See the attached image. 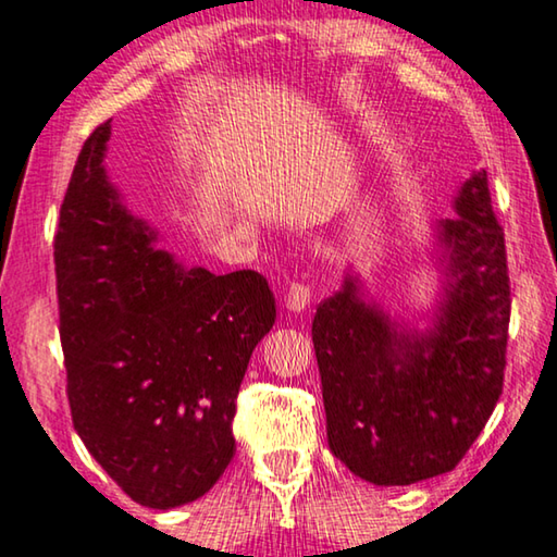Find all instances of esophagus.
<instances>
[{
  "instance_id": "1",
  "label": "esophagus",
  "mask_w": 557,
  "mask_h": 557,
  "mask_svg": "<svg viewBox=\"0 0 557 557\" xmlns=\"http://www.w3.org/2000/svg\"><path fill=\"white\" fill-rule=\"evenodd\" d=\"M311 304V290L304 284H290L284 294V306L290 313H301L304 308Z\"/></svg>"
}]
</instances>
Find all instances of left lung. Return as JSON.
Returning a JSON list of instances; mask_svg holds the SVG:
<instances>
[{
    "label": "left lung",
    "mask_w": 557,
    "mask_h": 557,
    "mask_svg": "<svg viewBox=\"0 0 557 557\" xmlns=\"http://www.w3.org/2000/svg\"><path fill=\"white\" fill-rule=\"evenodd\" d=\"M433 221L441 294L425 331L366 298L356 273L319 306V361L331 453L373 485H410L460 463L503 393L510 281L485 169Z\"/></svg>",
    "instance_id": "8db88e82"
}]
</instances>
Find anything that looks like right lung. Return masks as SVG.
<instances>
[{
    "mask_svg": "<svg viewBox=\"0 0 557 557\" xmlns=\"http://www.w3.org/2000/svg\"><path fill=\"white\" fill-rule=\"evenodd\" d=\"M111 122L84 141L54 238L74 431L139 506L209 493L236 450V393L276 298L256 271L216 276L157 249L109 182Z\"/></svg>",
    "mask_w": 557,
    "mask_h": 557,
    "instance_id": "right-lung-1",
    "label": "right lung"
}]
</instances>
